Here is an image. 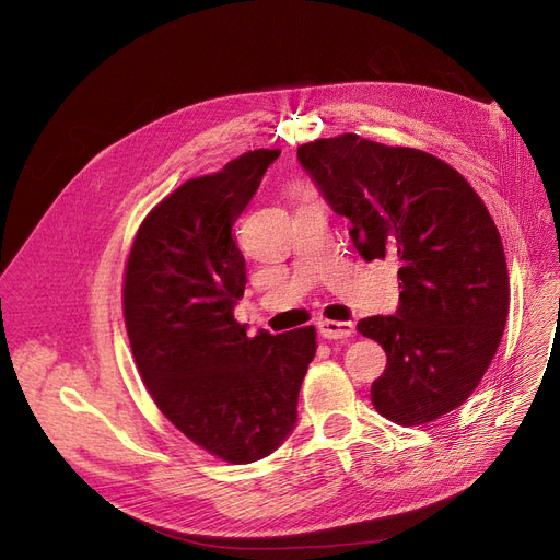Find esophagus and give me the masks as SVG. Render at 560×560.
Listing matches in <instances>:
<instances>
[{
  "mask_svg": "<svg viewBox=\"0 0 560 560\" xmlns=\"http://www.w3.org/2000/svg\"><path fill=\"white\" fill-rule=\"evenodd\" d=\"M357 325L354 322H336V319H322L319 322V334L327 340H347L354 336Z\"/></svg>",
  "mask_w": 560,
  "mask_h": 560,
  "instance_id": "34e87169",
  "label": "esophagus"
}]
</instances>
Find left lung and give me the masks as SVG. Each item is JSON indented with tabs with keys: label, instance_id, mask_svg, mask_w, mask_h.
Returning <instances> with one entry per match:
<instances>
[{
	"label": "left lung",
	"instance_id": "8db88e82",
	"mask_svg": "<svg viewBox=\"0 0 560 560\" xmlns=\"http://www.w3.org/2000/svg\"><path fill=\"white\" fill-rule=\"evenodd\" d=\"M298 159L349 220L359 254L399 262L395 315L357 327L388 357L374 408L404 427L450 413L479 386L509 315L506 256L486 203L445 161L357 133L302 144Z\"/></svg>",
	"mask_w": 560,
	"mask_h": 560
}]
</instances>
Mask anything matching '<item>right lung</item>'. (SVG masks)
Returning <instances> with one entry per match:
<instances>
[{"label": "right lung", "mask_w": 560, "mask_h": 560, "mask_svg": "<svg viewBox=\"0 0 560 560\" xmlns=\"http://www.w3.org/2000/svg\"><path fill=\"white\" fill-rule=\"evenodd\" d=\"M279 150H254L167 195L144 218L125 275V319L144 386L195 445L243 465L270 456L298 424L315 329L249 338L233 308L245 256L233 224Z\"/></svg>", "instance_id": "add662e5"}]
</instances>
